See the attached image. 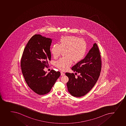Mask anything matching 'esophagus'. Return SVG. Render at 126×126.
<instances>
[{"label":"esophagus","instance_id":"1","mask_svg":"<svg viewBox=\"0 0 126 126\" xmlns=\"http://www.w3.org/2000/svg\"><path fill=\"white\" fill-rule=\"evenodd\" d=\"M61 76H64L65 75V74L63 72H61Z\"/></svg>","mask_w":126,"mask_h":126}]
</instances>
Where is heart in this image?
I'll list each match as a JSON object with an SVG mask.
<instances>
[{
	"instance_id": "heart-1",
	"label": "heart",
	"mask_w": 126,
	"mask_h": 126,
	"mask_svg": "<svg viewBox=\"0 0 126 126\" xmlns=\"http://www.w3.org/2000/svg\"><path fill=\"white\" fill-rule=\"evenodd\" d=\"M88 45L86 41L76 36H65L61 38L59 44H55L51 49V53L55 58L59 57L65 51V57L55 63L59 69L65 71L71 65L72 61L75 63L83 60L87 53Z\"/></svg>"
}]
</instances>
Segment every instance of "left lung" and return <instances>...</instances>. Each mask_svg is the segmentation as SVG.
<instances>
[{"label":"left lung","instance_id":"left-lung-1","mask_svg":"<svg viewBox=\"0 0 126 126\" xmlns=\"http://www.w3.org/2000/svg\"><path fill=\"white\" fill-rule=\"evenodd\" d=\"M71 69L79 75L76 77L74 73H65L69 78L67 83L68 91L75 97L83 96L94 87L101 71V58L96 43L93 45L84 59Z\"/></svg>","mask_w":126,"mask_h":126}]
</instances>
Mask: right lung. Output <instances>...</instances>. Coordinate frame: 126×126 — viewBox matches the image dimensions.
I'll return each mask as SVG.
<instances>
[{
    "label": "right lung",
    "instance_id": "right-lung-1",
    "mask_svg": "<svg viewBox=\"0 0 126 126\" xmlns=\"http://www.w3.org/2000/svg\"><path fill=\"white\" fill-rule=\"evenodd\" d=\"M51 39L35 34L25 47L21 59V70L29 87L39 95L49 93L59 77L60 72L54 70L47 74L45 67L51 61Z\"/></svg>",
    "mask_w": 126,
    "mask_h": 126
}]
</instances>
